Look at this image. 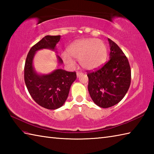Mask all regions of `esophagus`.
Listing matches in <instances>:
<instances>
[{"label":"esophagus","mask_w":154,"mask_h":154,"mask_svg":"<svg viewBox=\"0 0 154 154\" xmlns=\"http://www.w3.org/2000/svg\"><path fill=\"white\" fill-rule=\"evenodd\" d=\"M81 75H83L82 72H79V71H77V77H79V76H81Z\"/></svg>","instance_id":"34e87169"}]
</instances>
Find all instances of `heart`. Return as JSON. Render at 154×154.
<instances>
[{"label": "heart", "instance_id": "b5f03b06", "mask_svg": "<svg viewBox=\"0 0 154 154\" xmlns=\"http://www.w3.org/2000/svg\"><path fill=\"white\" fill-rule=\"evenodd\" d=\"M106 45L102 40L94 38L75 41L69 47L68 53L63 52L61 54L64 63L68 66L74 67V58L79 60L81 66L87 70L99 67L106 61Z\"/></svg>", "mask_w": 154, "mask_h": 154}]
</instances>
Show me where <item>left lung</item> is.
<instances>
[{
  "label": "left lung",
  "instance_id": "8db88e82",
  "mask_svg": "<svg viewBox=\"0 0 154 154\" xmlns=\"http://www.w3.org/2000/svg\"><path fill=\"white\" fill-rule=\"evenodd\" d=\"M108 40L110 60L99 69L87 71L90 96L97 106L104 109L119 103L131 82V69L126 56L115 42L109 38Z\"/></svg>",
  "mask_w": 154,
  "mask_h": 154
}]
</instances>
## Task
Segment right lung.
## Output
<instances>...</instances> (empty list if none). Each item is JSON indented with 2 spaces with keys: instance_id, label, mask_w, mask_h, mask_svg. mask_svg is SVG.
Returning <instances> with one entry per match:
<instances>
[{
  "instance_id": "right-lung-1",
  "label": "right lung",
  "mask_w": 154,
  "mask_h": 154,
  "mask_svg": "<svg viewBox=\"0 0 154 154\" xmlns=\"http://www.w3.org/2000/svg\"><path fill=\"white\" fill-rule=\"evenodd\" d=\"M60 35H45L31 48L24 66V81L29 93L35 102L47 109L54 110L63 106L67 100L70 87L77 78L75 72L61 69L48 75H39L33 67L35 52L42 49L54 50ZM60 63H63L57 55Z\"/></svg>"
}]
</instances>
